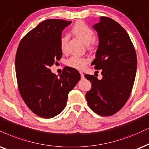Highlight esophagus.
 I'll use <instances>...</instances> for the list:
<instances>
[{
  "label": "esophagus",
  "mask_w": 149,
  "mask_h": 149,
  "mask_svg": "<svg viewBox=\"0 0 149 149\" xmlns=\"http://www.w3.org/2000/svg\"><path fill=\"white\" fill-rule=\"evenodd\" d=\"M80 73L81 79H84V73H82V72H80Z\"/></svg>",
  "instance_id": "obj_1"
}]
</instances>
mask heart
Here are the masks:
<instances>
[{
  "mask_svg": "<svg viewBox=\"0 0 149 149\" xmlns=\"http://www.w3.org/2000/svg\"><path fill=\"white\" fill-rule=\"evenodd\" d=\"M71 31L86 45H89L93 40L95 37L93 30L90 29L84 22L82 21L76 22L73 26ZM67 40L68 37L67 36L62 37L61 39V48L63 52L65 50ZM88 62V61L86 58L78 57V56H71L67 61V65L71 68L82 70L84 68Z\"/></svg>",
  "mask_w": 149,
  "mask_h": 149,
  "instance_id": "1",
  "label": "heart"
}]
</instances>
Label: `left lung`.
<instances>
[{
	"label": "left lung",
	"instance_id": "1",
	"mask_svg": "<svg viewBox=\"0 0 149 149\" xmlns=\"http://www.w3.org/2000/svg\"><path fill=\"white\" fill-rule=\"evenodd\" d=\"M93 27L97 32L99 45L91 65L100 69L102 78L84 75L91 83L86 99L95 113L112 116L123 107L131 95L136 75V53L125 29L111 18L101 16Z\"/></svg>",
	"mask_w": 149,
	"mask_h": 149
}]
</instances>
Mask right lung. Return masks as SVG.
<instances>
[{"label": "right lung", "mask_w": 149, "mask_h": 149, "mask_svg": "<svg viewBox=\"0 0 149 149\" xmlns=\"http://www.w3.org/2000/svg\"><path fill=\"white\" fill-rule=\"evenodd\" d=\"M71 21L48 19L20 40L15 67L22 98L37 116L52 118L65 109L68 94L80 80L76 69L67 67L58 77L50 67L60 61L62 31Z\"/></svg>", "instance_id": "1"}]
</instances>
